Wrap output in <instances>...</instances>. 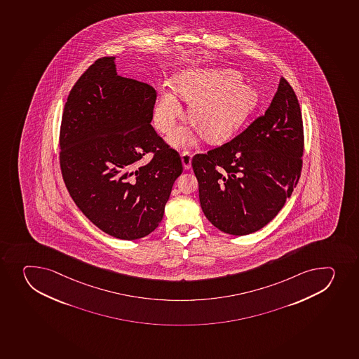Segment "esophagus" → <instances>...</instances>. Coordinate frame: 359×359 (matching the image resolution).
Wrapping results in <instances>:
<instances>
[{
  "label": "esophagus",
  "instance_id": "obj_1",
  "mask_svg": "<svg viewBox=\"0 0 359 359\" xmlns=\"http://www.w3.org/2000/svg\"><path fill=\"white\" fill-rule=\"evenodd\" d=\"M182 160L184 168L189 170L191 166H192V153L189 152V151H184L182 153Z\"/></svg>",
  "mask_w": 359,
  "mask_h": 359
}]
</instances>
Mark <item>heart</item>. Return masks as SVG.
<instances>
[{
  "label": "heart",
  "instance_id": "heart-1",
  "mask_svg": "<svg viewBox=\"0 0 359 359\" xmlns=\"http://www.w3.org/2000/svg\"><path fill=\"white\" fill-rule=\"evenodd\" d=\"M240 76L231 70L191 69L177 75L174 89L184 100L193 102L191 119L210 142L231 137L259 103L255 90L238 82ZM182 116V107L175 93L165 90L154 109V124L161 132H168ZM194 140L193 132L180 128L170 135L174 146H186Z\"/></svg>",
  "mask_w": 359,
  "mask_h": 359
}]
</instances>
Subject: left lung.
<instances>
[{"label": "left lung", "instance_id": "8db88e82", "mask_svg": "<svg viewBox=\"0 0 359 359\" xmlns=\"http://www.w3.org/2000/svg\"><path fill=\"white\" fill-rule=\"evenodd\" d=\"M304 133L297 97L287 79L266 114L231 142L193 156L200 205L227 234H252L269 224L297 185Z\"/></svg>", "mask_w": 359, "mask_h": 359}]
</instances>
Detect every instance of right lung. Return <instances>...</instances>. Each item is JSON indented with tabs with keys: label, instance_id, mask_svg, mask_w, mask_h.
Here are the masks:
<instances>
[{
	"label": "right lung",
	"instance_id": "obj_1",
	"mask_svg": "<svg viewBox=\"0 0 359 359\" xmlns=\"http://www.w3.org/2000/svg\"><path fill=\"white\" fill-rule=\"evenodd\" d=\"M156 100L152 86L118 76L114 57H102L75 83L62 116L60 166L68 192L95 226L121 240L159 226L184 170L149 124ZM147 152L153 159L139 165Z\"/></svg>",
	"mask_w": 359,
	"mask_h": 359
}]
</instances>
